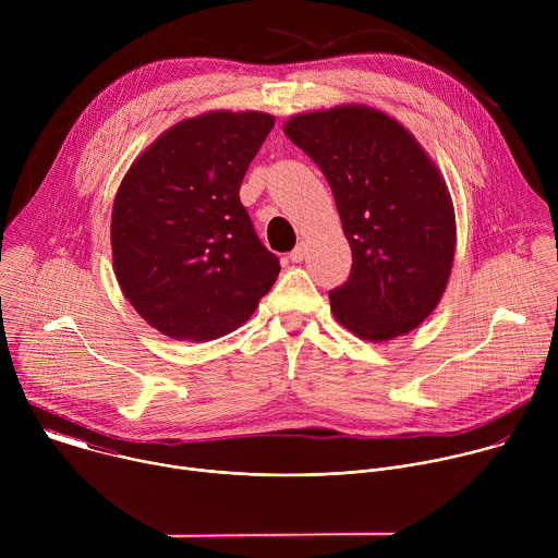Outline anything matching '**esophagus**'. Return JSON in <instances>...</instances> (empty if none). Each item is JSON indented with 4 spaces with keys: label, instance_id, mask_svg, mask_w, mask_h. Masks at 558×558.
Returning a JSON list of instances; mask_svg holds the SVG:
<instances>
[{
    "label": "esophagus",
    "instance_id": "esophagus-1",
    "mask_svg": "<svg viewBox=\"0 0 558 558\" xmlns=\"http://www.w3.org/2000/svg\"><path fill=\"white\" fill-rule=\"evenodd\" d=\"M304 256H306V245L300 243V245L289 254V260H291V263H302Z\"/></svg>",
    "mask_w": 558,
    "mask_h": 558
}]
</instances>
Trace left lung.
Listing matches in <instances>:
<instances>
[{"label":"left lung","instance_id":"left-lung-1","mask_svg":"<svg viewBox=\"0 0 558 558\" xmlns=\"http://www.w3.org/2000/svg\"><path fill=\"white\" fill-rule=\"evenodd\" d=\"M284 132L327 177L351 245V274L329 291L336 320L368 342L420 327L454 258V211L428 154L366 106L298 114Z\"/></svg>","mask_w":558,"mask_h":558}]
</instances>
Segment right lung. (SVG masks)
Masks as SVG:
<instances>
[{
	"label": "right lung",
	"mask_w": 558,
	"mask_h": 558,
	"mask_svg": "<svg viewBox=\"0 0 558 558\" xmlns=\"http://www.w3.org/2000/svg\"><path fill=\"white\" fill-rule=\"evenodd\" d=\"M274 128L263 112H209L158 136L112 207L123 295L174 340L207 342L247 323L280 274L241 203V183Z\"/></svg>",
	"instance_id": "obj_1"
}]
</instances>
